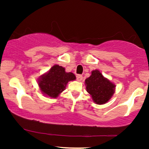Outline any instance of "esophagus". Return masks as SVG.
Listing matches in <instances>:
<instances>
[{
    "instance_id": "1",
    "label": "esophagus",
    "mask_w": 149,
    "mask_h": 149,
    "mask_svg": "<svg viewBox=\"0 0 149 149\" xmlns=\"http://www.w3.org/2000/svg\"><path fill=\"white\" fill-rule=\"evenodd\" d=\"M77 81H82L83 76H82V75H81V74H77Z\"/></svg>"
}]
</instances>
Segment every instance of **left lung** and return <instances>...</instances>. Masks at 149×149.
Masks as SVG:
<instances>
[{
	"instance_id": "obj_1",
	"label": "left lung",
	"mask_w": 149,
	"mask_h": 149,
	"mask_svg": "<svg viewBox=\"0 0 149 149\" xmlns=\"http://www.w3.org/2000/svg\"><path fill=\"white\" fill-rule=\"evenodd\" d=\"M87 91L97 104L107 102L115 92V85L104 78L99 70L91 72V75L85 80Z\"/></svg>"
}]
</instances>
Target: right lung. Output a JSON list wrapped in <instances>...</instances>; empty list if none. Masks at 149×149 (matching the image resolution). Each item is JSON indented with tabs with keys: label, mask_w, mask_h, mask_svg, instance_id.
I'll use <instances>...</instances> for the list:
<instances>
[{
	"label": "right lung",
	"mask_w": 149,
	"mask_h": 149,
	"mask_svg": "<svg viewBox=\"0 0 149 149\" xmlns=\"http://www.w3.org/2000/svg\"><path fill=\"white\" fill-rule=\"evenodd\" d=\"M76 79L72 72H65V68L54 65L46 74L38 79V85L45 95L55 98L64 90L68 81Z\"/></svg>",
	"instance_id": "1"
}]
</instances>
